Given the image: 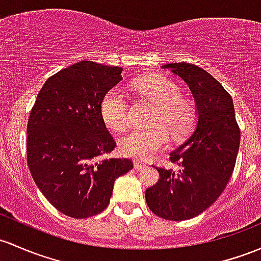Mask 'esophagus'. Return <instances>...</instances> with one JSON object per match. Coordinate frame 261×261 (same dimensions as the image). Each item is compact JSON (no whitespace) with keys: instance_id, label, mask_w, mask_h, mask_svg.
<instances>
[{"instance_id":"esophagus-1","label":"esophagus","mask_w":261,"mask_h":261,"mask_svg":"<svg viewBox=\"0 0 261 261\" xmlns=\"http://www.w3.org/2000/svg\"><path fill=\"white\" fill-rule=\"evenodd\" d=\"M145 164L144 162H142V161H139V159H136V161H134V168H136V169H143V168L145 167Z\"/></svg>"}]
</instances>
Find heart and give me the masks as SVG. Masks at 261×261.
<instances>
[{"mask_svg": "<svg viewBox=\"0 0 261 261\" xmlns=\"http://www.w3.org/2000/svg\"><path fill=\"white\" fill-rule=\"evenodd\" d=\"M137 97L154 105L149 128H134L119 141L120 152L137 159H148L168 145V132L180 138L193 128L195 107L188 98L180 96L176 83L163 75L144 78L133 85ZM100 116L109 129L122 132L129 122V109L124 93L118 88L107 92L100 103Z\"/></svg>", "mask_w": 261, "mask_h": 261, "instance_id": "1", "label": "heart"}]
</instances>
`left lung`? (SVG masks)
<instances>
[{
  "label": "left lung",
  "instance_id": "left-lung-1",
  "mask_svg": "<svg viewBox=\"0 0 261 261\" xmlns=\"http://www.w3.org/2000/svg\"><path fill=\"white\" fill-rule=\"evenodd\" d=\"M189 86L197 102L195 129L170 153L176 169L155 167L159 180L145 190V200L155 215L167 220H187L208 209L225 189L234 172L240 144V128L234 105L224 87L200 67L168 63Z\"/></svg>",
  "mask_w": 261,
  "mask_h": 261
}]
</instances>
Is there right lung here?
<instances>
[{
    "instance_id": "obj_1",
    "label": "right lung",
    "mask_w": 261,
    "mask_h": 261,
    "mask_svg": "<svg viewBox=\"0 0 261 261\" xmlns=\"http://www.w3.org/2000/svg\"><path fill=\"white\" fill-rule=\"evenodd\" d=\"M120 67L81 61L46 81L27 123V165L42 194L63 214L93 217L109 204L114 180L133 168L128 158H103L116 142L100 103L122 80Z\"/></svg>"
}]
</instances>
